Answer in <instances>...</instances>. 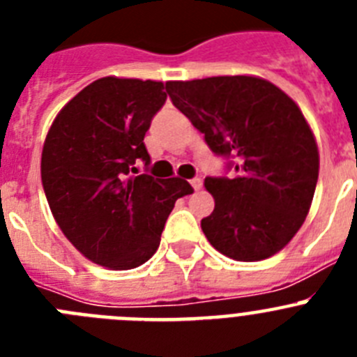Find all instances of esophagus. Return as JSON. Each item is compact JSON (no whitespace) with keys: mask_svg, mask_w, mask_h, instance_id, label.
I'll list each match as a JSON object with an SVG mask.
<instances>
[{"mask_svg":"<svg viewBox=\"0 0 357 357\" xmlns=\"http://www.w3.org/2000/svg\"><path fill=\"white\" fill-rule=\"evenodd\" d=\"M191 185L195 188V191H198V189H202V181L200 178H191Z\"/></svg>","mask_w":357,"mask_h":357,"instance_id":"34e87169","label":"esophagus"}]
</instances>
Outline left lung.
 Masks as SVG:
<instances>
[{"label": "left lung", "mask_w": 357, "mask_h": 357, "mask_svg": "<svg viewBox=\"0 0 357 357\" xmlns=\"http://www.w3.org/2000/svg\"><path fill=\"white\" fill-rule=\"evenodd\" d=\"M173 105L206 135L218 155L236 159L234 178H206L214 211L202 230L220 254L263 261L305 222L320 155L301 107L254 75L166 82Z\"/></svg>", "instance_id": "obj_1"}]
</instances>
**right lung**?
<instances>
[{"label": "right lung", "instance_id": "obj_1", "mask_svg": "<svg viewBox=\"0 0 357 357\" xmlns=\"http://www.w3.org/2000/svg\"><path fill=\"white\" fill-rule=\"evenodd\" d=\"M162 82L103 77L73 96L53 119L40 178L50 209L71 245L109 270H130L155 254L178 198L181 176L137 175L150 162L144 134L166 102Z\"/></svg>", "mask_w": 357, "mask_h": 357}]
</instances>
